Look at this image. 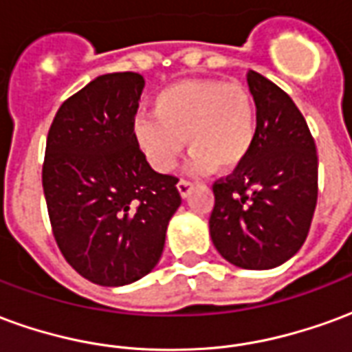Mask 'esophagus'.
Segmentation results:
<instances>
[{"label": "esophagus", "instance_id": "1", "mask_svg": "<svg viewBox=\"0 0 352 352\" xmlns=\"http://www.w3.org/2000/svg\"><path fill=\"white\" fill-rule=\"evenodd\" d=\"M177 188H179V192H181V196H183V198H186V196H188V192H190V188H192V181H188V179H181V181L177 183Z\"/></svg>", "mask_w": 352, "mask_h": 352}]
</instances>
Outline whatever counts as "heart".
Masks as SVG:
<instances>
[{
	"label": "heart",
	"instance_id": "b5f03b06",
	"mask_svg": "<svg viewBox=\"0 0 352 352\" xmlns=\"http://www.w3.org/2000/svg\"><path fill=\"white\" fill-rule=\"evenodd\" d=\"M258 131V109L241 82L188 79L156 94L154 113L133 120V138L148 164L169 173L186 146L190 171L207 173L214 166L234 169L251 154Z\"/></svg>",
	"mask_w": 352,
	"mask_h": 352
}]
</instances>
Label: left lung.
Instances as JSON below:
<instances>
[{"label": "left lung", "instance_id": "1", "mask_svg": "<svg viewBox=\"0 0 352 352\" xmlns=\"http://www.w3.org/2000/svg\"><path fill=\"white\" fill-rule=\"evenodd\" d=\"M258 109L247 160L213 183L209 232L217 251L245 270L292 258L309 234L318 196V158L309 126L285 90L249 73Z\"/></svg>", "mask_w": 352, "mask_h": 352}]
</instances>
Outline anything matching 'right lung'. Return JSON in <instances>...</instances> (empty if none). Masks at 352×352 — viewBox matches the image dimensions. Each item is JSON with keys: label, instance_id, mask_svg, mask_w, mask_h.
I'll return each mask as SVG.
<instances>
[{"label": "right lung", "instance_id": "right-lung-1", "mask_svg": "<svg viewBox=\"0 0 352 352\" xmlns=\"http://www.w3.org/2000/svg\"><path fill=\"white\" fill-rule=\"evenodd\" d=\"M145 80L107 73L62 103L50 124L43 190L50 228L85 279L122 287L145 277L181 206L175 175L156 173L133 138Z\"/></svg>", "mask_w": 352, "mask_h": 352}]
</instances>
